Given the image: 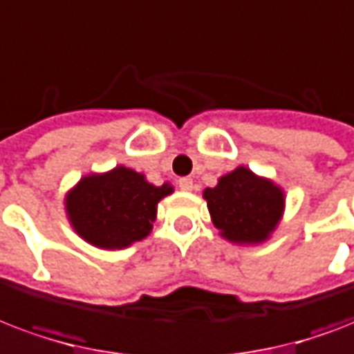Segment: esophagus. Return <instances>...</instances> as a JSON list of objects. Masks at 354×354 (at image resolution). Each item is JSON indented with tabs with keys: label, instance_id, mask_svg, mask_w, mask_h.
<instances>
[{
	"label": "esophagus",
	"instance_id": "esophagus-1",
	"mask_svg": "<svg viewBox=\"0 0 354 354\" xmlns=\"http://www.w3.org/2000/svg\"><path fill=\"white\" fill-rule=\"evenodd\" d=\"M178 187L182 189V191H191L193 189V180L191 178H180L178 180Z\"/></svg>",
	"mask_w": 354,
	"mask_h": 354
}]
</instances>
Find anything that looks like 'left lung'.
Segmentation results:
<instances>
[{"label": "left lung", "instance_id": "1", "mask_svg": "<svg viewBox=\"0 0 354 354\" xmlns=\"http://www.w3.org/2000/svg\"><path fill=\"white\" fill-rule=\"evenodd\" d=\"M207 209L221 236L239 245L263 243L279 226L284 191L267 178L237 167L204 191Z\"/></svg>", "mask_w": 354, "mask_h": 354}]
</instances>
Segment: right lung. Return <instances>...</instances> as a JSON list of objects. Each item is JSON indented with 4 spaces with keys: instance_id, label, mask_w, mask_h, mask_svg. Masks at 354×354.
<instances>
[{
    "instance_id": "1",
    "label": "right lung",
    "mask_w": 354,
    "mask_h": 354,
    "mask_svg": "<svg viewBox=\"0 0 354 354\" xmlns=\"http://www.w3.org/2000/svg\"><path fill=\"white\" fill-rule=\"evenodd\" d=\"M172 193L171 183L153 185L145 174L115 167L81 178L64 198L68 221L80 237L98 249H126L152 230L158 202Z\"/></svg>"
}]
</instances>
